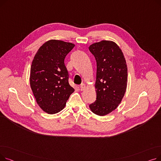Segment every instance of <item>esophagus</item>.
Returning <instances> with one entry per match:
<instances>
[{
	"label": "esophagus",
	"instance_id": "obj_1",
	"mask_svg": "<svg viewBox=\"0 0 161 161\" xmlns=\"http://www.w3.org/2000/svg\"><path fill=\"white\" fill-rule=\"evenodd\" d=\"M86 86L85 83H81V85L80 86V89L81 91H83L84 89H86Z\"/></svg>",
	"mask_w": 161,
	"mask_h": 161
}]
</instances>
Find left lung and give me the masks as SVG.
Segmentation results:
<instances>
[{
    "mask_svg": "<svg viewBox=\"0 0 161 161\" xmlns=\"http://www.w3.org/2000/svg\"><path fill=\"white\" fill-rule=\"evenodd\" d=\"M97 61V100L89 105L92 112L104 116L115 109L127 86V66L121 49L114 42L102 40L89 47Z\"/></svg>",
    "mask_w": 161,
    "mask_h": 161,
    "instance_id": "obj_1",
    "label": "left lung"
}]
</instances>
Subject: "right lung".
<instances>
[{"label": "right lung", "mask_w": 161, "mask_h": 161, "mask_svg": "<svg viewBox=\"0 0 161 161\" xmlns=\"http://www.w3.org/2000/svg\"><path fill=\"white\" fill-rule=\"evenodd\" d=\"M74 46L70 42L50 40L34 57L31 87L38 106L49 114L61 111L74 91L69 83V72L64 64L65 57Z\"/></svg>", "instance_id": "add662e5"}]
</instances>
